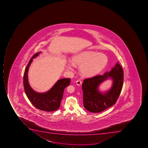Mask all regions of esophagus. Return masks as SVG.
I'll use <instances>...</instances> for the list:
<instances>
[{"label": "esophagus", "instance_id": "esophagus-1", "mask_svg": "<svg viewBox=\"0 0 148 148\" xmlns=\"http://www.w3.org/2000/svg\"><path fill=\"white\" fill-rule=\"evenodd\" d=\"M76 84H77L78 86H80V85L82 84V82L80 79H78V80H76Z\"/></svg>", "mask_w": 148, "mask_h": 148}]
</instances>
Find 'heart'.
Listing matches in <instances>:
<instances>
[{
    "label": "heart",
    "instance_id": "b5f03b06",
    "mask_svg": "<svg viewBox=\"0 0 148 148\" xmlns=\"http://www.w3.org/2000/svg\"><path fill=\"white\" fill-rule=\"evenodd\" d=\"M73 63L80 66V72L83 75L92 77L98 74L107 65L108 57L105 54L92 51H86L74 56ZM74 64L69 63L66 65L68 70H73Z\"/></svg>",
    "mask_w": 148,
    "mask_h": 148
}]
</instances>
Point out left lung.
<instances>
[{"label":"left lung","instance_id":"obj_1","mask_svg":"<svg viewBox=\"0 0 148 148\" xmlns=\"http://www.w3.org/2000/svg\"><path fill=\"white\" fill-rule=\"evenodd\" d=\"M109 78L113 82L112 87L108 91L101 93L98 87ZM123 80V70L118 62L110 72L84 79L82 89L85 108L93 113H99L112 106L121 93Z\"/></svg>","mask_w":148,"mask_h":148}]
</instances>
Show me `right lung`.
<instances>
[{
	"label": "right lung",
	"instance_id": "1",
	"mask_svg": "<svg viewBox=\"0 0 148 148\" xmlns=\"http://www.w3.org/2000/svg\"><path fill=\"white\" fill-rule=\"evenodd\" d=\"M38 52L30 59L25 69L23 75V86L25 92L30 102L36 108L46 112H53L58 109L63 97L64 89L70 85V79H59L51 88L45 92H37L30 86L28 79V70L33 59L38 56Z\"/></svg>",
	"mask_w": 148,
	"mask_h": 148
}]
</instances>
